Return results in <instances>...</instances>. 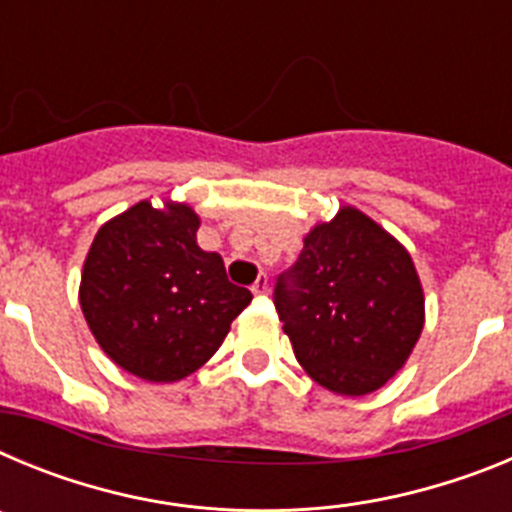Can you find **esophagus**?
Instances as JSON below:
<instances>
[{
	"label": "esophagus",
	"instance_id": "esophagus-1",
	"mask_svg": "<svg viewBox=\"0 0 512 512\" xmlns=\"http://www.w3.org/2000/svg\"><path fill=\"white\" fill-rule=\"evenodd\" d=\"M251 292H253V295H256V297H264L266 292H269V279H266V274H259V279L253 282Z\"/></svg>",
	"mask_w": 512,
	"mask_h": 512
}]
</instances>
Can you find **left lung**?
<instances>
[{"label": "left lung", "mask_w": 512, "mask_h": 512, "mask_svg": "<svg viewBox=\"0 0 512 512\" xmlns=\"http://www.w3.org/2000/svg\"><path fill=\"white\" fill-rule=\"evenodd\" d=\"M287 278L279 277L274 305L320 387L369 395L410 359L425 323L423 284L408 248L369 215L343 205L312 225Z\"/></svg>", "instance_id": "left-lung-1"}]
</instances>
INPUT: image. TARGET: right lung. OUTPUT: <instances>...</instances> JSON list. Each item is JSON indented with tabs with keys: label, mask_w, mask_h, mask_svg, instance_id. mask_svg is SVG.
<instances>
[{
	"label": "right lung",
	"mask_w": 512,
	"mask_h": 512,
	"mask_svg": "<svg viewBox=\"0 0 512 512\" xmlns=\"http://www.w3.org/2000/svg\"><path fill=\"white\" fill-rule=\"evenodd\" d=\"M187 202L151 200L102 225L81 269L79 302L99 348L146 382H179L212 359L251 302L220 253L197 246Z\"/></svg>",
	"instance_id": "obj_1"
}]
</instances>
